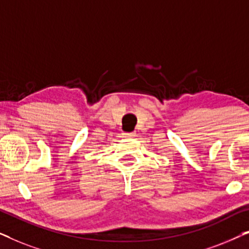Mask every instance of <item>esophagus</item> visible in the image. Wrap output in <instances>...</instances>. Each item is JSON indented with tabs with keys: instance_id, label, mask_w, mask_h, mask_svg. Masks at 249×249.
<instances>
[{
	"instance_id": "1",
	"label": "esophagus",
	"mask_w": 249,
	"mask_h": 249,
	"mask_svg": "<svg viewBox=\"0 0 249 249\" xmlns=\"http://www.w3.org/2000/svg\"><path fill=\"white\" fill-rule=\"evenodd\" d=\"M136 136V132H128V134H124V138H132Z\"/></svg>"
}]
</instances>
